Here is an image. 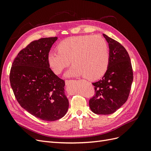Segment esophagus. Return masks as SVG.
Wrapping results in <instances>:
<instances>
[{"label":"esophagus","mask_w":151,"mask_h":151,"mask_svg":"<svg viewBox=\"0 0 151 151\" xmlns=\"http://www.w3.org/2000/svg\"><path fill=\"white\" fill-rule=\"evenodd\" d=\"M72 81H73V80H66L65 81V84H66V85H68V84H70Z\"/></svg>","instance_id":"obj_1"}]
</instances>
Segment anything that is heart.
I'll use <instances>...</instances> for the list:
<instances>
[{
    "label": "heart",
    "instance_id": "1",
    "mask_svg": "<svg viewBox=\"0 0 151 151\" xmlns=\"http://www.w3.org/2000/svg\"><path fill=\"white\" fill-rule=\"evenodd\" d=\"M58 51H50L48 62L53 71L60 74L64 68L74 64L67 76H84L87 79L96 80L106 72L109 65V50L106 41L99 36L81 35L63 40Z\"/></svg>",
    "mask_w": 151,
    "mask_h": 151
}]
</instances>
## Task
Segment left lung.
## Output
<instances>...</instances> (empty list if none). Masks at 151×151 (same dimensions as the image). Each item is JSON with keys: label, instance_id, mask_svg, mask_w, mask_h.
<instances>
[{"label": "left lung", "instance_id": "8db88e82", "mask_svg": "<svg viewBox=\"0 0 151 151\" xmlns=\"http://www.w3.org/2000/svg\"><path fill=\"white\" fill-rule=\"evenodd\" d=\"M109 48V65L101 80L92 83L94 96L89 99V107L98 115L115 112L129 96L134 79L130 58L126 49L117 41L103 34Z\"/></svg>", "mask_w": 151, "mask_h": 151}]
</instances>
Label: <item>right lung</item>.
<instances>
[{
  "mask_svg": "<svg viewBox=\"0 0 151 151\" xmlns=\"http://www.w3.org/2000/svg\"><path fill=\"white\" fill-rule=\"evenodd\" d=\"M57 40L43 38L31 42L17 54L10 71V83L17 102L45 121L60 119L69 105L65 81L54 74L48 62V54Z\"/></svg>",
  "mask_w": 151,
  "mask_h": 151,
  "instance_id": "right-lung-1",
  "label": "right lung"
}]
</instances>
